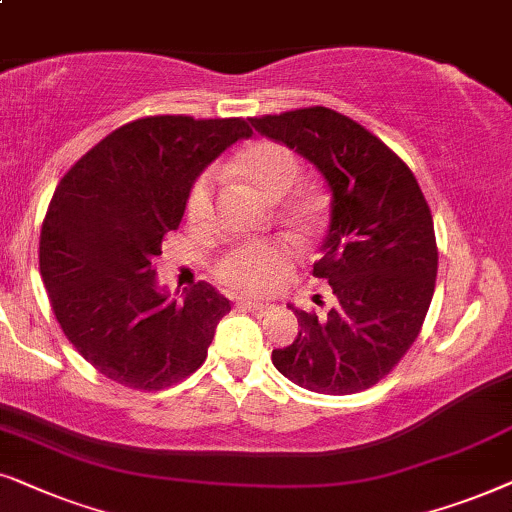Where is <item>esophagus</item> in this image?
Here are the masks:
<instances>
[{"label":"esophagus","instance_id":"obj_1","mask_svg":"<svg viewBox=\"0 0 512 512\" xmlns=\"http://www.w3.org/2000/svg\"><path fill=\"white\" fill-rule=\"evenodd\" d=\"M241 309H245V311H250L252 316H267V313L274 309V306L271 304H262V302H255V299H241Z\"/></svg>","mask_w":512,"mask_h":512}]
</instances>
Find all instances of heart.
Instances as JSON below:
<instances>
[{"label": "heart", "instance_id": "obj_1", "mask_svg": "<svg viewBox=\"0 0 512 512\" xmlns=\"http://www.w3.org/2000/svg\"><path fill=\"white\" fill-rule=\"evenodd\" d=\"M231 170L257 189L267 201H281L297 185L299 166L297 154L290 147L274 140H257L236 156ZM215 173H203L189 189L187 215L192 224H208L213 220ZM311 201L297 199L285 206L283 217L292 224L306 222L311 215ZM295 252L288 243H248L229 252L220 262V276L243 292H271L288 278Z\"/></svg>", "mask_w": 512, "mask_h": 512}]
</instances>
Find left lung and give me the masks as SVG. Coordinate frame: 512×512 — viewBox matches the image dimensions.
I'll use <instances>...</instances> for the list:
<instances>
[{"instance_id":"8db88e82","label":"left lung","mask_w":512,"mask_h":512,"mask_svg":"<svg viewBox=\"0 0 512 512\" xmlns=\"http://www.w3.org/2000/svg\"><path fill=\"white\" fill-rule=\"evenodd\" d=\"M252 128L313 163L330 189V224L313 276L335 292L325 318L295 311L299 332L274 349L292 384L349 395L398 365L431 306L438 248L417 177L377 135L327 107L250 119Z\"/></svg>"}]
</instances>
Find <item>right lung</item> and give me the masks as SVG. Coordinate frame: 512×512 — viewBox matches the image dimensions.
Wrapping results in <instances>:
<instances>
[{"instance_id": "1", "label": "right lung", "mask_w": 512, "mask_h": 512, "mask_svg": "<svg viewBox=\"0 0 512 512\" xmlns=\"http://www.w3.org/2000/svg\"><path fill=\"white\" fill-rule=\"evenodd\" d=\"M250 135L243 119H138L60 180L42 224L39 269L65 337L107 379L159 391L206 360L229 299L203 281L180 299L166 295L152 257L180 227L196 177Z\"/></svg>"}]
</instances>
